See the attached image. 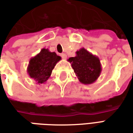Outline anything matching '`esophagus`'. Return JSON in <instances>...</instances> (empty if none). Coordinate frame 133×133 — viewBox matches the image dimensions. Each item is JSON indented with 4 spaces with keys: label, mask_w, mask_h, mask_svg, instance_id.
<instances>
[{
    "label": "esophagus",
    "mask_w": 133,
    "mask_h": 133,
    "mask_svg": "<svg viewBox=\"0 0 133 133\" xmlns=\"http://www.w3.org/2000/svg\"><path fill=\"white\" fill-rule=\"evenodd\" d=\"M61 55V57H62V58H63V59H66V58H67L66 54H65V53H62Z\"/></svg>",
    "instance_id": "obj_1"
}]
</instances>
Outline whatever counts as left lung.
<instances>
[{
  "label": "left lung",
  "mask_w": 133,
  "mask_h": 133,
  "mask_svg": "<svg viewBox=\"0 0 133 133\" xmlns=\"http://www.w3.org/2000/svg\"><path fill=\"white\" fill-rule=\"evenodd\" d=\"M68 61L71 63L79 81L85 85L95 82L102 71L99 58L84 48L76 51V56L70 58Z\"/></svg>",
  "instance_id": "left-lung-1"
}]
</instances>
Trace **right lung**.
I'll return each instance as SVG.
<instances>
[{
    "mask_svg": "<svg viewBox=\"0 0 133 133\" xmlns=\"http://www.w3.org/2000/svg\"><path fill=\"white\" fill-rule=\"evenodd\" d=\"M61 60V56L57 55L55 52L43 48L38 54L30 58L27 68L28 74L38 85L45 83L51 75L52 69Z\"/></svg>",
    "mask_w": 133,
    "mask_h": 133,
    "instance_id": "obj_1",
    "label": "right lung"
}]
</instances>
